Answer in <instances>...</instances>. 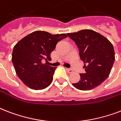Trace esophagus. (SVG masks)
<instances>
[{"label":"esophagus","instance_id":"34e87169","mask_svg":"<svg viewBox=\"0 0 121 121\" xmlns=\"http://www.w3.org/2000/svg\"><path fill=\"white\" fill-rule=\"evenodd\" d=\"M66 71H67V72H68V73H72V72H73V70H72V69H70V68H66Z\"/></svg>","mask_w":121,"mask_h":121}]
</instances>
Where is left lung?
<instances>
[{"label":"left lung","instance_id":"left-lung-1","mask_svg":"<svg viewBox=\"0 0 121 121\" xmlns=\"http://www.w3.org/2000/svg\"><path fill=\"white\" fill-rule=\"evenodd\" d=\"M67 35L77 45L85 70V73H80L79 82L72 85L82 90L95 88L111 73L115 60L113 45L104 36L91 29H83Z\"/></svg>","mask_w":121,"mask_h":121}]
</instances>
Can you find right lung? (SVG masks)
I'll use <instances>...</instances> for the list:
<instances>
[{
  "label": "right lung",
  "mask_w": 121,
  "mask_h": 121,
  "mask_svg": "<svg viewBox=\"0 0 121 121\" xmlns=\"http://www.w3.org/2000/svg\"><path fill=\"white\" fill-rule=\"evenodd\" d=\"M66 34L52 35L36 31L20 40L14 46L12 61L18 77L33 90H43L51 84L56 67L43 63L51 60V53Z\"/></svg>",
  "instance_id": "add662e5"
}]
</instances>
